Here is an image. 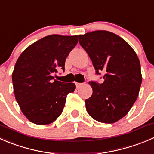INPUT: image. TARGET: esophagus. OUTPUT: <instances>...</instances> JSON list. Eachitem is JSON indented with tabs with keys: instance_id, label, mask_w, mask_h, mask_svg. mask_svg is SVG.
Returning a JSON list of instances; mask_svg holds the SVG:
<instances>
[{
	"instance_id": "34e87169",
	"label": "esophagus",
	"mask_w": 154,
	"mask_h": 154,
	"mask_svg": "<svg viewBox=\"0 0 154 154\" xmlns=\"http://www.w3.org/2000/svg\"><path fill=\"white\" fill-rule=\"evenodd\" d=\"M75 85H76V86H77V88L78 87H80V86H81L82 85H83V83H77V82H76L75 83Z\"/></svg>"
}]
</instances>
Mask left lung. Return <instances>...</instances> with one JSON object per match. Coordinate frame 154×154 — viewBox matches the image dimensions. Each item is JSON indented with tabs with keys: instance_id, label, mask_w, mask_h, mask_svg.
Masks as SVG:
<instances>
[{
	"instance_id": "left-lung-1",
	"label": "left lung",
	"mask_w": 154,
	"mask_h": 154,
	"mask_svg": "<svg viewBox=\"0 0 154 154\" xmlns=\"http://www.w3.org/2000/svg\"><path fill=\"white\" fill-rule=\"evenodd\" d=\"M78 40L97 75L104 74L103 83H89L92 95L85 100L86 110L101 123L118 121L138 98L142 81L139 59L127 42L110 31H92L79 35Z\"/></svg>"
}]
</instances>
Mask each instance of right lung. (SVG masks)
<instances>
[{
	"instance_id": "1",
	"label": "right lung",
	"mask_w": 154,
	"mask_h": 154,
	"mask_svg": "<svg viewBox=\"0 0 154 154\" xmlns=\"http://www.w3.org/2000/svg\"><path fill=\"white\" fill-rule=\"evenodd\" d=\"M77 44V35L52 34L29 46L16 61L12 74L15 97L31 123L50 124L62 113L76 86L55 80L53 74L65 70V59Z\"/></svg>"
}]
</instances>
